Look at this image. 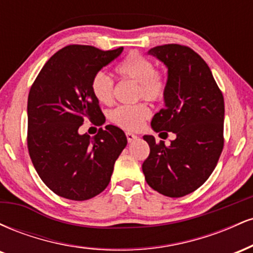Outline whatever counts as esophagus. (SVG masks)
<instances>
[{
    "label": "esophagus",
    "mask_w": 253,
    "mask_h": 253,
    "mask_svg": "<svg viewBox=\"0 0 253 253\" xmlns=\"http://www.w3.org/2000/svg\"><path fill=\"white\" fill-rule=\"evenodd\" d=\"M126 136H127V140H128V143H132V141H134L135 139L138 138V135H135L134 133H130V132H127Z\"/></svg>",
    "instance_id": "34e87169"
}]
</instances>
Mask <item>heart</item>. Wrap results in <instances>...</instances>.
Masks as SVG:
<instances>
[{"mask_svg":"<svg viewBox=\"0 0 253 253\" xmlns=\"http://www.w3.org/2000/svg\"><path fill=\"white\" fill-rule=\"evenodd\" d=\"M119 77L123 81L136 83L135 97L144 100H163L167 92V78L162 71L156 70L152 60L139 52H132L115 69ZM115 85L112 77L103 71L97 72L91 80V92L100 103L112 104L114 101ZM151 112L146 103H136L132 106H119L109 113L113 124L126 130L140 128L145 120L150 117Z\"/></svg>","mask_w":253,"mask_h":253,"instance_id":"heart-1","label":"heart"}]
</instances>
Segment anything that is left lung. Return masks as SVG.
I'll return each instance as SVG.
<instances>
[{
	"label": "left lung",
	"instance_id": "left-lung-1",
	"mask_svg": "<svg viewBox=\"0 0 253 253\" xmlns=\"http://www.w3.org/2000/svg\"><path fill=\"white\" fill-rule=\"evenodd\" d=\"M152 54L168 68L165 107L155 114L156 132H172L169 146L144 135L150 155L143 172L152 189L169 197L195 191L215 169L223 149L225 103L210 66L190 47L178 43L156 46ZM168 134V133H167Z\"/></svg>",
	"mask_w": 253,
	"mask_h": 253
}]
</instances>
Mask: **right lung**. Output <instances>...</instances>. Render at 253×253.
<instances>
[{"instance_id":"obj_1","label":"right lung","mask_w":253,"mask_h":253,"mask_svg":"<svg viewBox=\"0 0 253 253\" xmlns=\"http://www.w3.org/2000/svg\"><path fill=\"white\" fill-rule=\"evenodd\" d=\"M123 50L65 46L46 62L32 84L28 152L38 175L57 195L84 201L102 193L126 147L124 130L113 125L98 128L92 138L78 133L85 119L102 125L104 115L91 92V80Z\"/></svg>"}]
</instances>
